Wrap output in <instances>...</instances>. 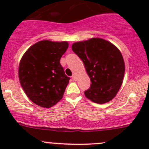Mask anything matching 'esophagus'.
I'll list each match as a JSON object with an SVG mask.
<instances>
[{
  "instance_id": "esophagus-1",
  "label": "esophagus",
  "mask_w": 149,
  "mask_h": 149,
  "mask_svg": "<svg viewBox=\"0 0 149 149\" xmlns=\"http://www.w3.org/2000/svg\"><path fill=\"white\" fill-rule=\"evenodd\" d=\"M72 78H73V80H74V81L77 80V79H76V75H75V74L73 75V76H72Z\"/></svg>"
}]
</instances>
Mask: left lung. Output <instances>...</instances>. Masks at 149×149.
Returning <instances> with one entry per match:
<instances>
[{"mask_svg": "<svg viewBox=\"0 0 149 149\" xmlns=\"http://www.w3.org/2000/svg\"><path fill=\"white\" fill-rule=\"evenodd\" d=\"M82 60L91 84L84 91L86 97L97 104L111 101L123 84L125 63L116 46L102 38H91L72 45Z\"/></svg>", "mask_w": 149, "mask_h": 149, "instance_id": "8db88e82", "label": "left lung"}]
</instances>
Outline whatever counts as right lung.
I'll use <instances>...</instances> for the list:
<instances>
[{"mask_svg": "<svg viewBox=\"0 0 149 149\" xmlns=\"http://www.w3.org/2000/svg\"><path fill=\"white\" fill-rule=\"evenodd\" d=\"M68 47L67 42L42 40L26 51L20 61L19 78L32 102L49 108L63 98L70 78L60 61Z\"/></svg>", "mask_w": 149, "mask_h": 149, "instance_id": "1", "label": "right lung"}]
</instances>
